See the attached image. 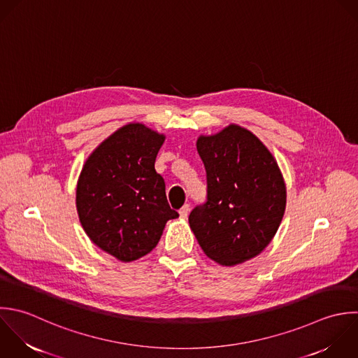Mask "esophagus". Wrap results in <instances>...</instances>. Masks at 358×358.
I'll return each mask as SVG.
<instances>
[{"instance_id": "obj_1", "label": "esophagus", "mask_w": 358, "mask_h": 358, "mask_svg": "<svg viewBox=\"0 0 358 358\" xmlns=\"http://www.w3.org/2000/svg\"><path fill=\"white\" fill-rule=\"evenodd\" d=\"M188 213H189V203H185V205L180 209V216L185 219V217L188 216Z\"/></svg>"}]
</instances>
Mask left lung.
Segmentation results:
<instances>
[{
    "instance_id": "obj_1",
    "label": "left lung",
    "mask_w": 358,
    "mask_h": 358,
    "mask_svg": "<svg viewBox=\"0 0 358 358\" xmlns=\"http://www.w3.org/2000/svg\"><path fill=\"white\" fill-rule=\"evenodd\" d=\"M198 153L206 171V199L189 213L203 252L231 266L261 254L275 237L286 208V185L265 145L230 125L201 136Z\"/></svg>"
}]
</instances>
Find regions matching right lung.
Here are the masks:
<instances>
[{"label":"right lung","instance_id":"add662e5","mask_svg":"<svg viewBox=\"0 0 358 358\" xmlns=\"http://www.w3.org/2000/svg\"><path fill=\"white\" fill-rule=\"evenodd\" d=\"M164 136L129 124L86 160L76 187V209L89 238L122 262L149 254L167 220L178 217L155 170Z\"/></svg>","mask_w":358,"mask_h":358}]
</instances>
